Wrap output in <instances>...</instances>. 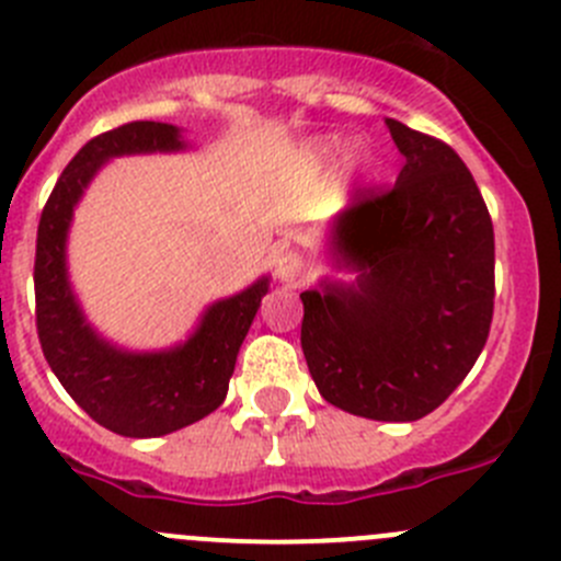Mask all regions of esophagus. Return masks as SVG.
Segmentation results:
<instances>
[{"label": "esophagus", "mask_w": 561, "mask_h": 561, "mask_svg": "<svg viewBox=\"0 0 561 561\" xmlns=\"http://www.w3.org/2000/svg\"><path fill=\"white\" fill-rule=\"evenodd\" d=\"M275 275L280 284H289V286H300L306 284L311 270H308L306 259L297 253H280L275 261Z\"/></svg>", "instance_id": "obj_1"}]
</instances>
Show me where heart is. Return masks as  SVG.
I'll return each mask as SVG.
<instances>
[{
  "mask_svg": "<svg viewBox=\"0 0 561 561\" xmlns=\"http://www.w3.org/2000/svg\"><path fill=\"white\" fill-rule=\"evenodd\" d=\"M346 151H350V140H346V137H341V135L319 137V140L313 142V157H317L319 162H335V159L344 157ZM355 162L360 164L366 173H371V170L377 168V157L369 151V148H357Z\"/></svg>",
  "mask_w": 561,
  "mask_h": 561,
  "instance_id": "1",
  "label": "heart"
}]
</instances>
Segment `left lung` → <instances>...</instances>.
<instances>
[{
    "instance_id": "1",
    "label": "left lung",
    "mask_w": 561,
    "mask_h": 561,
    "mask_svg": "<svg viewBox=\"0 0 561 561\" xmlns=\"http://www.w3.org/2000/svg\"><path fill=\"white\" fill-rule=\"evenodd\" d=\"M397 184L357 192L330 226L352 284L302 291L300 344L324 402L375 421H419L466 380L493 322V222L455 148L393 117Z\"/></svg>"
}]
</instances>
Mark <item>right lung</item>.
<instances>
[{"mask_svg":"<svg viewBox=\"0 0 561 561\" xmlns=\"http://www.w3.org/2000/svg\"><path fill=\"white\" fill-rule=\"evenodd\" d=\"M184 148L179 126L157 121H135L93 137L62 170L37 226L35 319L46 360L90 419L126 437L168 435L220 408L239 346L270 291V275H261L239 295L211 302L190 339L159 352L121 350L84 319L66 253L84 190L110 159Z\"/></svg>","mask_w":561,"mask_h":561,"instance_id":"obj_1","label":"right lung"}]
</instances>
